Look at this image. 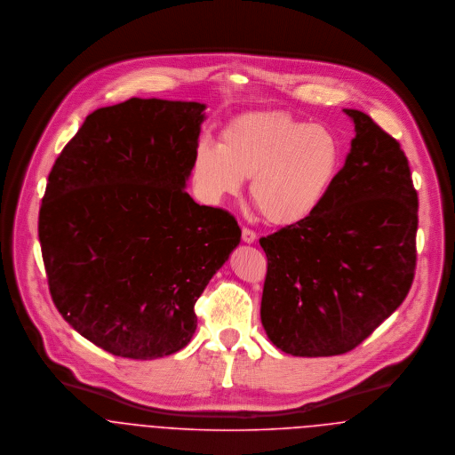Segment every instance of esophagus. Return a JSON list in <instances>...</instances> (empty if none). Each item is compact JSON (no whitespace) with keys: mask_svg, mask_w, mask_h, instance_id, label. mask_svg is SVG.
<instances>
[{"mask_svg":"<svg viewBox=\"0 0 455 455\" xmlns=\"http://www.w3.org/2000/svg\"><path fill=\"white\" fill-rule=\"evenodd\" d=\"M242 240H243L245 243H254V242L258 240V235H256V231H252V229H249V228H243V229H242Z\"/></svg>","mask_w":455,"mask_h":455,"instance_id":"1","label":"esophagus"}]
</instances>
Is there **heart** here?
Returning <instances> with one entry per match:
<instances>
[{"label":"heart","instance_id":"heart-1","mask_svg":"<svg viewBox=\"0 0 455 455\" xmlns=\"http://www.w3.org/2000/svg\"><path fill=\"white\" fill-rule=\"evenodd\" d=\"M341 163L338 136L287 112H251L220 131L219 147L201 145L193 163L199 197L222 204L251 179V199L275 226L308 219L324 201Z\"/></svg>","mask_w":455,"mask_h":455}]
</instances>
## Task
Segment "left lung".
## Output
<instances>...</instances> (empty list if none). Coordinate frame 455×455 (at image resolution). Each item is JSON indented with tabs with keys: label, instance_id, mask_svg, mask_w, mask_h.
I'll use <instances>...</instances> for the list:
<instances>
[{
	"label": "left lung",
	"instance_id": "obj_1",
	"mask_svg": "<svg viewBox=\"0 0 455 455\" xmlns=\"http://www.w3.org/2000/svg\"><path fill=\"white\" fill-rule=\"evenodd\" d=\"M355 138L321 206L260 238V321L299 357L355 348L404 301L415 275L419 197L397 140L359 110Z\"/></svg>",
	"mask_w": 455,
	"mask_h": 455
}]
</instances>
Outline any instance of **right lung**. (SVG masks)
Here are the masks:
<instances>
[{"mask_svg": "<svg viewBox=\"0 0 455 455\" xmlns=\"http://www.w3.org/2000/svg\"><path fill=\"white\" fill-rule=\"evenodd\" d=\"M204 105L131 98L94 110L49 173L38 236L52 301L96 347L156 359L195 334V305L242 229L186 193Z\"/></svg>", "mask_w": 455, "mask_h": 455, "instance_id": "add662e5", "label": "right lung"}]
</instances>
